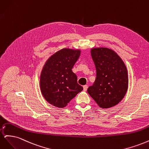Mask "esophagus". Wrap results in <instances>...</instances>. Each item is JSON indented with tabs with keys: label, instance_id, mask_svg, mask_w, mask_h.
I'll return each mask as SVG.
<instances>
[{
	"label": "esophagus",
	"instance_id": "34e87169",
	"mask_svg": "<svg viewBox=\"0 0 149 149\" xmlns=\"http://www.w3.org/2000/svg\"><path fill=\"white\" fill-rule=\"evenodd\" d=\"M88 89V85H84L83 86V90L84 91H86Z\"/></svg>",
	"mask_w": 149,
	"mask_h": 149
}]
</instances>
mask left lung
Returning a JSON list of instances; mask_svg holds the SVG:
<instances>
[{
    "label": "left lung",
    "mask_w": 149,
    "mask_h": 149,
    "mask_svg": "<svg viewBox=\"0 0 149 149\" xmlns=\"http://www.w3.org/2000/svg\"><path fill=\"white\" fill-rule=\"evenodd\" d=\"M91 56L96 78L88 93L101 108L116 106L123 99L128 88V76L123 61L106 48H93Z\"/></svg>",
    "instance_id": "1"
}]
</instances>
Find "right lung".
Returning a JSON list of instances; mask_svg holds the SVG:
<instances>
[{
	"instance_id": "1",
	"label": "right lung",
	"mask_w": 149,
	"mask_h": 149,
	"mask_svg": "<svg viewBox=\"0 0 149 149\" xmlns=\"http://www.w3.org/2000/svg\"><path fill=\"white\" fill-rule=\"evenodd\" d=\"M80 55L79 49L64 48L49 58L40 76V89L51 104L63 108L83 89L72 71Z\"/></svg>"
}]
</instances>
